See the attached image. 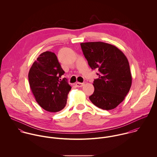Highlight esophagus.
I'll return each mask as SVG.
<instances>
[{
  "mask_svg": "<svg viewBox=\"0 0 157 157\" xmlns=\"http://www.w3.org/2000/svg\"><path fill=\"white\" fill-rule=\"evenodd\" d=\"M85 85L84 83H79V82H77L75 83V86L76 87H82L83 86Z\"/></svg>",
  "mask_w": 157,
  "mask_h": 157,
  "instance_id": "1",
  "label": "esophagus"
}]
</instances>
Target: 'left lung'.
<instances>
[{
	"mask_svg": "<svg viewBox=\"0 0 157 157\" xmlns=\"http://www.w3.org/2000/svg\"><path fill=\"white\" fill-rule=\"evenodd\" d=\"M80 45L90 67L99 71L90 100L104 110L115 108L124 100L132 85L128 59L118 48L109 44L94 42Z\"/></svg>",
	"mask_w": 157,
	"mask_h": 157,
	"instance_id": "1",
	"label": "left lung"
}]
</instances>
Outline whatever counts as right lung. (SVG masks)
Here are the masks:
<instances>
[{
	"label": "right lung",
	"instance_id": "add662e5",
	"mask_svg": "<svg viewBox=\"0 0 157 157\" xmlns=\"http://www.w3.org/2000/svg\"><path fill=\"white\" fill-rule=\"evenodd\" d=\"M65 71L56 55L51 51L42 53L29 69L30 88L38 104L48 112H59L66 106L71 89L67 79H61Z\"/></svg>",
	"mask_w": 157,
	"mask_h": 157
}]
</instances>
